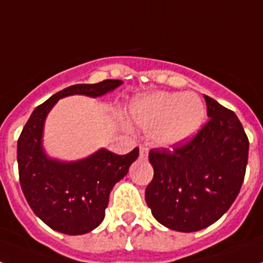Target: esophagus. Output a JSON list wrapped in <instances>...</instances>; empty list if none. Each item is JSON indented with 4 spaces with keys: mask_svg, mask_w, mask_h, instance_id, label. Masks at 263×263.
Segmentation results:
<instances>
[{
    "mask_svg": "<svg viewBox=\"0 0 263 263\" xmlns=\"http://www.w3.org/2000/svg\"><path fill=\"white\" fill-rule=\"evenodd\" d=\"M139 153H140V158H147L148 155V150L144 146H139Z\"/></svg>",
    "mask_w": 263,
    "mask_h": 263,
    "instance_id": "1",
    "label": "esophagus"
}]
</instances>
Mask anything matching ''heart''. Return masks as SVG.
<instances>
[{
    "mask_svg": "<svg viewBox=\"0 0 263 263\" xmlns=\"http://www.w3.org/2000/svg\"><path fill=\"white\" fill-rule=\"evenodd\" d=\"M129 116L139 127L154 129V140L159 146L176 147L197 134L205 108L194 93L157 91L135 98Z\"/></svg>",
    "mask_w": 263,
    "mask_h": 263,
    "instance_id": "obj_1",
    "label": "heart"
}]
</instances>
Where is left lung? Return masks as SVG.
Returning a JSON list of instances; mask_svg holds the SVG:
<instances>
[{
	"instance_id": "left-lung-1",
	"label": "left lung",
	"mask_w": 263,
	"mask_h": 263,
	"mask_svg": "<svg viewBox=\"0 0 263 263\" xmlns=\"http://www.w3.org/2000/svg\"><path fill=\"white\" fill-rule=\"evenodd\" d=\"M209 120L187 142L153 148L154 177L146 201L154 217L170 230L200 231L227 212L242 187L249 138L232 110L204 96Z\"/></svg>"
}]
</instances>
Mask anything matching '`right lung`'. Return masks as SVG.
<instances>
[{"instance_id": "add662e5", "label": "right lung", "mask_w": 263, "mask_h": 263, "mask_svg": "<svg viewBox=\"0 0 263 263\" xmlns=\"http://www.w3.org/2000/svg\"><path fill=\"white\" fill-rule=\"evenodd\" d=\"M121 81L78 83L58 91L36 106L17 142L18 178L28 204L40 220L66 235H82L105 216L109 193L139 157V148L117 155L101 148L77 162H59L43 153L44 120L59 98L71 95L98 97L120 86Z\"/></svg>"}]
</instances>
